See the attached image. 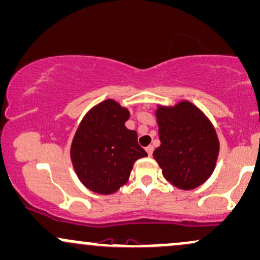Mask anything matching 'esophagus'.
<instances>
[{
  "label": "esophagus",
  "instance_id": "obj_1",
  "mask_svg": "<svg viewBox=\"0 0 260 260\" xmlns=\"http://www.w3.org/2000/svg\"><path fill=\"white\" fill-rule=\"evenodd\" d=\"M145 150H146L147 155H149V156H152V152H153V147L151 146V145H150V146H147L146 149H145Z\"/></svg>",
  "mask_w": 260,
  "mask_h": 260
}]
</instances>
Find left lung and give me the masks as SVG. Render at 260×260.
Masks as SVG:
<instances>
[{
	"label": "left lung",
	"mask_w": 260,
	"mask_h": 260,
	"mask_svg": "<svg viewBox=\"0 0 260 260\" xmlns=\"http://www.w3.org/2000/svg\"><path fill=\"white\" fill-rule=\"evenodd\" d=\"M161 145L153 158L164 177L181 189H193L212 175L219 151V142L211 121L192 103L156 110Z\"/></svg>",
	"instance_id": "1"
}]
</instances>
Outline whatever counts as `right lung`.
I'll use <instances>...</instances> for the list:
<instances>
[{
    "label": "right lung",
    "instance_id": "obj_1",
    "mask_svg": "<svg viewBox=\"0 0 260 260\" xmlns=\"http://www.w3.org/2000/svg\"><path fill=\"white\" fill-rule=\"evenodd\" d=\"M130 113L108 99L88 111L75 133L71 158L78 178L100 194L116 192L127 182L133 165L147 156L138 144V134L125 121Z\"/></svg>",
    "mask_w": 260,
    "mask_h": 260
}]
</instances>
